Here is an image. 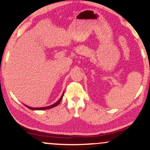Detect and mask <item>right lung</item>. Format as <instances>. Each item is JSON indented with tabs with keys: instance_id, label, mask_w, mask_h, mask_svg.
Returning <instances> with one entry per match:
<instances>
[{
	"instance_id": "right-lung-1",
	"label": "right lung",
	"mask_w": 150,
	"mask_h": 150,
	"mask_svg": "<svg viewBox=\"0 0 150 150\" xmlns=\"http://www.w3.org/2000/svg\"><path fill=\"white\" fill-rule=\"evenodd\" d=\"M63 94H64V92H63V94H62V96L61 97V98H60V99H58V100L57 101H56V103H54V104H53L51 105V106H45V107H41V108H33V107H30V106H27V105H25V106H27V108H30V109H31V110H46V109H49V108H53V107H55V106H58V105L60 104V102H61V101L62 99H63Z\"/></svg>"
}]
</instances>
